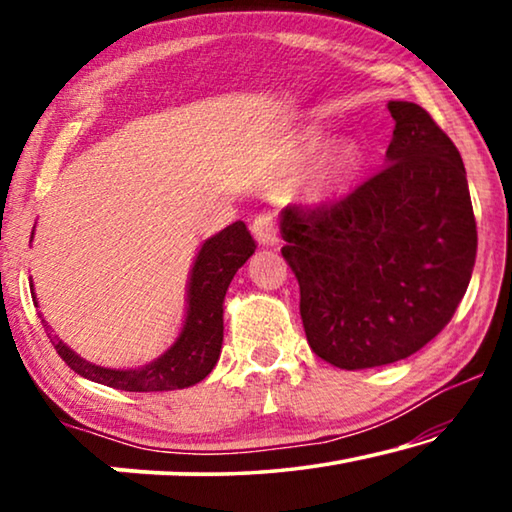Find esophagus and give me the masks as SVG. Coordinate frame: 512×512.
Listing matches in <instances>:
<instances>
[{"label":"esophagus","instance_id":"1","mask_svg":"<svg viewBox=\"0 0 512 512\" xmlns=\"http://www.w3.org/2000/svg\"><path fill=\"white\" fill-rule=\"evenodd\" d=\"M250 230L262 246H273L277 241V225L271 212H259L250 223Z\"/></svg>","mask_w":512,"mask_h":512}]
</instances>
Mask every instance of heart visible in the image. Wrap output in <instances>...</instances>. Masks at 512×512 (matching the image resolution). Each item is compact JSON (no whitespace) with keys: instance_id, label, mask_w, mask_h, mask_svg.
<instances>
[{"instance_id":"1","label":"heart","mask_w":512,"mask_h":512,"mask_svg":"<svg viewBox=\"0 0 512 512\" xmlns=\"http://www.w3.org/2000/svg\"><path fill=\"white\" fill-rule=\"evenodd\" d=\"M320 144H323V135L318 131H307L298 137L296 146H293V158L296 162H305L314 155ZM359 167V149L354 142H336L327 146V151L320 155L314 167H311L307 183H305V198L309 203H327L334 196H339L345 185L350 183L354 171Z\"/></svg>"}]
</instances>
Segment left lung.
<instances>
[{
    "instance_id": "1",
    "label": "left lung",
    "mask_w": 512,
    "mask_h": 512,
    "mask_svg": "<svg viewBox=\"0 0 512 512\" xmlns=\"http://www.w3.org/2000/svg\"><path fill=\"white\" fill-rule=\"evenodd\" d=\"M388 110L384 169L339 201L280 216L307 341L343 370L386 366L436 339L476 259L461 153L418 103L388 101Z\"/></svg>"
}]
</instances>
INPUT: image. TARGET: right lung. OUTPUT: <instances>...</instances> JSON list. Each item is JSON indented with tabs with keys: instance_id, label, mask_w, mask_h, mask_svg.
I'll use <instances>...</instances> for the list:
<instances>
[{
	"instance_id": "right-lung-1",
	"label": "right lung",
	"mask_w": 512,
	"mask_h": 512,
	"mask_svg": "<svg viewBox=\"0 0 512 512\" xmlns=\"http://www.w3.org/2000/svg\"><path fill=\"white\" fill-rule=\"evenodd\" d=\"M33 239V232H31ZM255 239L250 237L244 221L223 228L219 235L205 241L198 250L187 284V316L176 343L160 359L135 370H112L81 359L67 345L56 339L45 325L49 341L54 343L69 368L76 375L97 381V384L117 388V391L151 393L176 391L194 386L210 375L221 354L223 343V298L232 277L255 253ZM33 289V284H31ZM36 298V293L31 291ZM38 307V302H36ZM45 323V320H42Z\"/></svg>"
}]
</instances>
